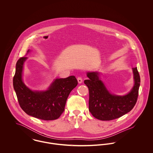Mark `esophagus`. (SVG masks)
Here are the masks:
<instances>
[{"label":"esophagus","instance_id":"1","mask_svg":"<svg viewBox=\"0 0 153 153\" xmlns=\"http://www.w3.org/2000/svg\"><path fill=\"white\" fill-rule=\"evenodd\" d=\"M77 81H78V83H79V84H81V83L82 82V81H83V80H82V78H81V77H78V78H77Z\"/></svg>","mask_w":153,"mask_h":153}]
</instances>
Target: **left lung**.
<instances>
[{
	"instance_id": "8db88e82",
	"label": "left lung",
	"mask_w": 153,
	"mask_h": 153,
	"mask_svg": "<svg viewBox=\"0 0 153 153\" xmlns=\"http://www.w3.org/2000/svg\"><path fill=\"white\" fill-rule=\"evenodd\" d=\"M134 84L124 95L111 94L100 78L98 72H88L89 79L84 84L89 89V111L100 120L109 121L118 118L130 112L135 105L138 95L140 77L137 68H133Z\"/></svg>"
}]
</instances>
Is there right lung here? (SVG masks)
<instances>
[{"label":"right lung","instance_id":"1","mask_svg":"<svg viewBox=\"0 0 153 153\" xmlns=\"http://www.w3.org/2000/svg\"><path fill=\"white\" fill-rule=\"evenodd\" d=\"M29 49L27 53L29 52ZM27 57L21 58L16 62L13 79V88L19 104L27 115L43 120L58 119L64 111L67 98L78 85L75 76L54 79L45 91H32L23 82L22 74Z\"/></svg>","mask_w":153,"mask_h":153}]
</instances>
